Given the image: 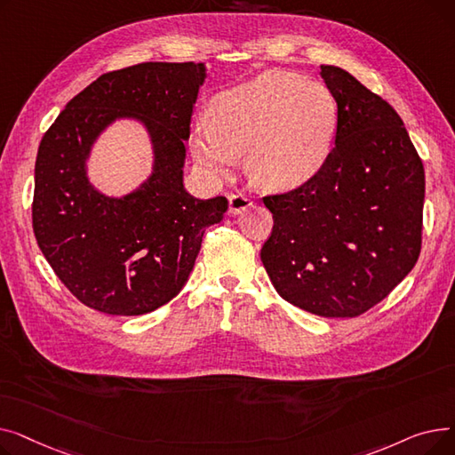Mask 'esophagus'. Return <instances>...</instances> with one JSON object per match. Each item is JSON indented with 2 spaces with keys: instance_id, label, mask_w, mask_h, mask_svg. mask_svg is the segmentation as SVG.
<instances>
[{
  "instance_id": "obj_1",
  "label": "esophagus",
  "mask_w": 455,
  "mask_h": 455,
  "mask_svg": "<svg viewBox=\"0 0 455 455\" xmlns=\"http://www.w3.org/2000/svg\"><path fill=\"white\" fill-rule=\"evenodd\" d=\"M251 206V199L242 194V191H235V194H230L228 197V212L230 213H242L243 210H247Z\"/></svg>"
}]
</instances>
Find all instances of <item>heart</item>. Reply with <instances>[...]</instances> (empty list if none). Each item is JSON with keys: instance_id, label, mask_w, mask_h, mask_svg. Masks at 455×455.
Instances as JSON below:
<instances>
[{"instance_id": "obj_1", "label": "heart", "mask_w": 455, "mask_h": 455, "mask_svg": "<svg viewBox=\"0 0 455 455\" xmlns=\"http://www.w3.org/2000/svg\"><path fill=\"white\" fill-rule=\"evenodd\" d=\"M191 127V151L213 177H227L247 151V175L264 189H293L315 179L338 136L331 92L290 71H266L234 86Z\"/></svg>"}]
</instances>
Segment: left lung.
Masks as SVG:
<instances>
[{
	"instance_id": "obj_1",
	"label": "left lung",
	"mask_w": 455,
	"mask_h": 455,
	"mask_svg": "<svg viewBox=\"0 0 455 455\" xmlns=\"http://www.w3.org/2000/svg\"><path fill=\"white\" fill-rule=\"evenodd\" d=\"M338 103L324 170L264 197L273 232L261 261L278 295L321 317H357L415 267L424 165L396 110L338 66H321Z\"/></svg>"
}]
</instances>
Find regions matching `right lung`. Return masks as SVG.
Returning <instances> with one entry per match:
<instances>
[{
	"instance_id": "1",
	"label": "right lung",
	"mask_w": 455,
	"mask_h": 455,
	"mask_svg": "<svg viewBox=\"0 0 455 455\" xmlns=\"http://www.w3.org/2000/svg\"><path fill=\"white\" fill-rule=\"evenodd\" d=\"M206 68L141 62L108 71L71 100L44 134L35 164L33 230L60 282L84 306L108 315H143L186 283L204 230L223 220L225 197L189 196L184 141ZM148 129L152 177L119 200L85 177L92 141L116 118Z\"/></svg>"
}]
</instances>
